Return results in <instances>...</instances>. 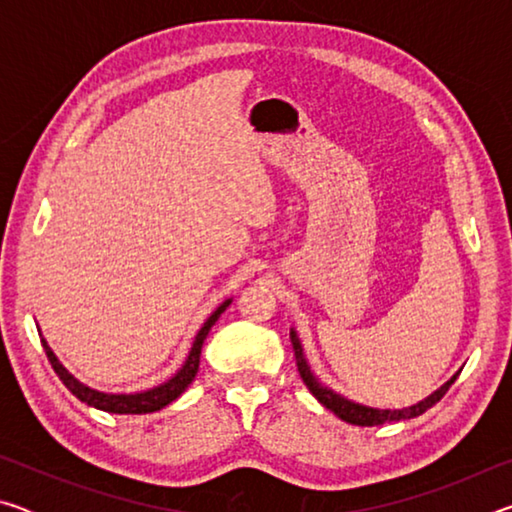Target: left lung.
<instances>
[{
    "label": "left lung",
    "instance_id": "left-lung-1",
    "mask_svg": "<svg viewBox=\"0 0 512 512\" xmlns=\"http://www.w3.org/2000/svg\"><path fill=\"white\" fill-rule=\"evenodd\" d=\"M291 345H293V352H296V363H298V372L302 381H305L307 388L311 391V395L316 397V400L327 406L329 411H334L336 415H339L341 420L350 422V424H359V427H375V424H386V422H397V420H409V418H418V415H422L427 409H431L433 404L443 400V395L449 391V386L454 384L456 381V375L447 381L445 386H440L436 393L429 395L427 400L424 402H418L409 406V409H402V411H379V409H370V406H361V404H354L350 400H345V397L336 395L329 391V388L320 386L318 379L311 375V370L307 366L305 361V354H302V345L298 341L296 332L291 329Z\"/></svg>",
    "mask_w": 512,
    "mask_h": 512
}]
</instances>
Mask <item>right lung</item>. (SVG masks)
Masks as SVG:
<instances>
[{
	"label": "right lung",
	"mask_w": 512,
	"mask_h": 512,
	"mask_svg": "<svg viewBox=\"0 0 512 512\" xmlns=\"http://www.w3.org/2000/svg\"><path fill=\"white\" fill-rule=\"evenodd\" d=\"M230 300H225L223 305L214 311V314L205 320V325L201 327V332L196 334V341L192 345V352H189V357L185 361V366L178 370L176 377H171L167 384H162L158 388H151V391H144V393H133V395H108V393H99V391H92L81 381H76L69 372L63 368V363L56 359V354L51 352V348L47 345V341H42V348L47 352V359L51 363V368H54L56 375L60 377V381L72 391V395L79 397L81 402H85L88 406H94V409L99 411H108V413H121V415H135V413H153V411H160L164 406L171 404L176 397H180L185 393V388L192 384V379L196 377L198 372V361H201V350H203V341L205 336L210 334L212 325L219 320V316L223 314L225 309H228Z\"/></svg>",
	"instance_id": "obj_1"
}]
</instances>
